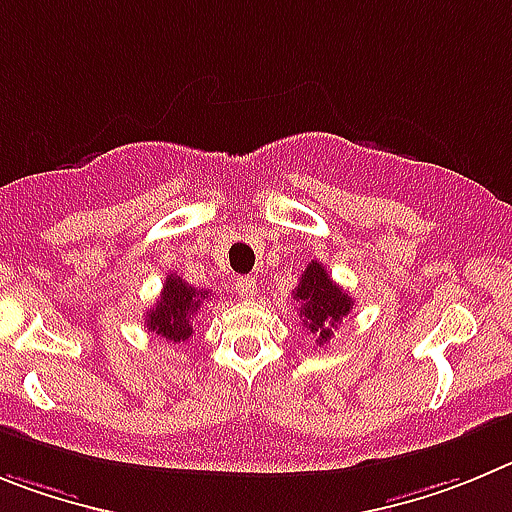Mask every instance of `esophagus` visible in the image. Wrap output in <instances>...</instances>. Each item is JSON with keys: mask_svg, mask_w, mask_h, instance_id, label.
<instances>
[{"mask_svg": "<svg viewBox=\"0 0 512 512\" xmlns=\"http://www.w3.org/2000/svg\"><path fill=\"white\" fill-rule=\"evenodd\" d=\"M232 290L239 298H252L257 293V283L255 278H245V275H242V278H234Z\"/></svg>", "mask_w": 512, "mask_h": 512, "instance_id": "obj_1", "label": "esophagus"}]
</instances>
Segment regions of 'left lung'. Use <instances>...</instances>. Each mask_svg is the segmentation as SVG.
<instances>
[{
    "instance_id": "1",
    "label": "left lung",
    "mask_w": 512,
    "mask_h": 512,
    "mask_svg": "<svg viewBox=\"0 0 512 512\" xmlns=\"http://www.w3.org/2000/svg\"><path fill=\"white\" fill-rule=\"evenodd\" d=\"M293 298L298 303V316L303 326L311 334H316V344H326L334 334V329L342 324V319L352 311L354 301L347 290L331 280L326 267L321 262L311 260L303 270L298 288L293 290Z\"/></svg>"
}]
</instances>
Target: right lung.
<instances>
[{"label": "right lung", "mask_w": 512, "mask_h": 512, "mask_svg": "<svg viewBox=\"0 0 512 512\" xmlns=\"http://www.w3.org/2000/svg\"><path fill=\"white\" fill-rule=\"evenodd\" d=\"M204 301H209V290L193 288L181 275L170 273L160 290L158 303L147 311V329L163 336L165 342H186L193 334V316L204 306Z\"/></svg>", "instance_id": "add662e5"}]
</instances>
